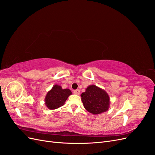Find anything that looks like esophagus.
Here are the masks:
<instances>
[{"mask_svg": "<svg viewBox=\"0 0 155 155\" xmlns=\"http://www.w3.org/2000/svg\"><path fill=\"white\" fill-rule=\"evenodd\" d=\"M79 93H80V91L79 90V89H78V90H75L74 91V94H75L76 95H79Z\"/></svg>", "mask_w": 155, "mask_h": 155, "instance_id": "esophagus-1", "label": "esophagus"}]
</instances>
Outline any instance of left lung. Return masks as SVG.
<instances>
[{
    "instance_id": "left-lung-1",
    "label": "left lung",
    "mask_w": 155,
    "mask_h": 155,
    "mask_svg": "<svg viewBox=\"0 0 155 155\" xmlns=\"http://www.w3.org/2000/svg\"><path fill=\"white\" fill-rule=\"evenodd\" d=\"M81 101L85 109L92 114L106 112L110 107V97L107 92L94 85L88 86L81 94Z\"/></svg>"
}]
</instances>
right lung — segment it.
<instances>
[{
    "label": "right lung",
    "mask_w": 155,
    "mask_h": 155,
    "mask_svg": "<svg viewBox=\"0 0 155 155\" xmlns=\"http://www.w3.org/2000/svg\"><path fill=\"white\" fill-rule=\"evenodd\" d=\"M72 94L70 89H63L61 86L55 85L46 94L45 104L50 110L58 109L64 104L68 96Z\"/></svg>",
    "instance_id": "1"
}]
</instances>
